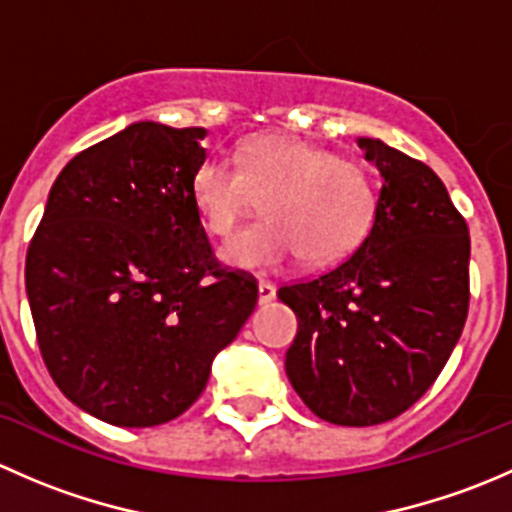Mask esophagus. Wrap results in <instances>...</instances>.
I'll return each instance as SVG.
<instances>
[{"mask_svg": "<svg viewBox=\"0 0 512 512\" xmlns=\"http://www.w3.org/2000/svg\"><path fill=\"white\" fill-rule=\"evenodd\" d=\"M257 289H260V304H267V302H272V299H275V285H272V282H267V280H260V285H257Z\"/></svg>", "mask_w": 512, "mask_h": 512, "instance_id": "1", "label": "esophagus"}]
</instances>
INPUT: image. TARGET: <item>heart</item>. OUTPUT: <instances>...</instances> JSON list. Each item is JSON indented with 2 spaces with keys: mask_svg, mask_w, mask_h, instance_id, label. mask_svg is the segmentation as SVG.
Instances as JSON below:
<instances>
[{
  "mask_svg": "<svg viewBox=\"0 0 512 512\" xmlns=\"http://www.w3.org/2000/svg\"><path fill=\"white\" fill-rule=\"evenodd\" d=\"M190 193L213 235H230L265 198L260 223L225 242L223 260L240 270H272L297 255L324 267L344 260L374 220L376 190L361 163L294 136H252L237 158L210 156Z\"/></svg>",
  "mask_w": 512,
  "mask_h": 512,
  "instance_id": "heart-1",
  "label": "heart"
}]
</instances>
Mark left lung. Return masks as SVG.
Instances as JSON below:
<instances>
[{
	"instance_id": "left-lung-1",
	"label": "left lung",
	"mask_w": 512,
	"mask_h": 512,
	"mask_svg": "<svg viewBox=\"0 0 512 512\" xmlns=\"http://www.w3.org/2000/svg\"><path fill=\"white\" fill-rule=\"evenodd\" d=\"M359 148L384 180L369 235L332 270L277 289L297 314L289 384L337 426L411 409L446 366L471 302V235L443 180L376 138Z\"/></svg>"
}]
</instances>
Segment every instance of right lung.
<instances>
[{"instance_id":"right-lung-1","label":"right lung","mask_w":512,"mask_h":512,"mask_svg":"<svg viewBox=\"0 0 512 512\" xmlns=\"http://www.w3.org/2000/svg\"><path fill=\"white\" fill-rule=\"evenodd\" d=\"M203 138L205 128L141 121L86 148L54 180L29 242L46 369L113 426L185 414L257 304L255 277L220 265L193 203Z\"/></svg>"}]
</instances>
